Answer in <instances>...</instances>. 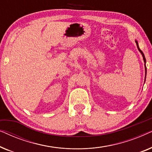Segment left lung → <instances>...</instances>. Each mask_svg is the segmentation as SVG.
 I'll list each match as a JSON object with an SVG mask.
<instances>
[{"label": "left lung", "instance_id": "left-lung-1", "mask_svg": "<svg viewBox=\"0 0 152 152\" xmlns=\"http://www.w3.org/2000/svg\"><path fill=\"white\" fill-rule=\"evenodd\" d=\"M135 41H136V45H137V48H138V49L139 52H140V53H141V55H142V57H143V60H144V62H145V80H146V75H147V68H146V59H145V55H144V54H143V53H142V50H141L140 49V48H139V45H138V41H137L136 40H135Z\"/></svg>", "mask_w": 152, "mask_h": 152}]
</instances>
